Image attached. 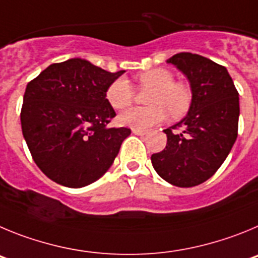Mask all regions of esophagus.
Segmentation results:
<instances>
[{
  "mask_svg": "<svg viewBox=\"0 0 258 258\" xmlns=\"http://www.w3.org/2000/svg\"><path fill=\"white\" fill-rule=\"evenodd\" d=\"M132 134L139 135V136H143V135H146L145 130H139V128H132Z\"/></svg>",
  "mask_w": 258,
  "mask_h": 258,
  "instance_id": "34e87169",
  "label": "esophagus"
}]
</instances>
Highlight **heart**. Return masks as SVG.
Returning a JSON list of instances; mask_svg holds the SVG:
<instances>
[{"label": "heart", "instance_id": "heart-1", "mask_svg": "<svg viewBox=\"0 0 258 258\" xmlns=\"http://www.w3.org/2000/svg\"><path fill=\"white\" fill-rule=\"evenodd\" d=\"M139 87L150 90L145 101L149 106L131 108L119 115V122L132 128L145 130L166 119L167 112L172 118H180L189 110L191 92L184 83L176 82L173 74L167 69H152L138 76ZM108 103L115 110H122L132 104L135 92L128 81L117 78L105 91Z\"/></svg>", "mask_w": 258, "mask_h": 258}]
</instances>
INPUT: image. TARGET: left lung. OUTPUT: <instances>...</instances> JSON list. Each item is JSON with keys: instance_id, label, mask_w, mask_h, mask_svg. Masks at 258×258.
<instances>
[{"instance_id": "1", "label": "left lung", "mask_w": 258, "mask_h": 258, "mask_svg": "<svg viewBox=\"0 0 258 258\" xmlns=\"http://www.w3.org/2000/svg\"><path fill=\"white\" fill-rule=\"evenodd\" d=\"M187 77L192 99L189 113L164 130L167 145L152 155L162 178L191 187L212 177L238 136L239 94L226 68L207 57L180 52L167 60Z\"/></svg>"}]
</instances>
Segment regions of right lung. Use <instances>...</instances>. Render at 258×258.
Listing matches in <instances>:
<instances>
[{
	"label": "right lung",
	"mask_w": 258,
	"mask_h": 258,
	"mask_svg": "<svg viewBox=\"0 0 258 258\" xmlns=\"http://www.w3.org/2000/svg\"><path fill=\"white\" fill-rule=\"evenodd\" d=\"M123 73L69 59L51 64L28 83L20 112L23 136L48 178L82 187L112 166L131 130L106 127L115 112L105 91Z\"/></svg>",
	"instance_id": "obj_1"
}]
</instances>
